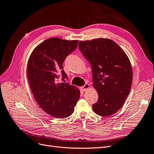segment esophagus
I'll use <instances>...</instances> for the list:
<instances>
[{"instance_id":"1","label":"esophagus","mask_w":154,"mask_h":154,"mask_svg":"<svg viewBox=\"0 0 154 154\" xmlns=\"http://www.w3.org/2000/svg\"><path fill=\"white\" fill-rule=\"evenodd\" d=\"M90 87H91L90 85L88 84V83H86V84H85V85H83V87H81V89H82V91H86L88 89V88H90Z\"/></svg>"}]
</instances>
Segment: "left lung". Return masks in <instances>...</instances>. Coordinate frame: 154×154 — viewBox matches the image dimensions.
<instances>
[{
    "mask_svg": "<svg viewBox=\"0 0 154 154\" xmlns=\"http://www.w3.org/2000/svg\"><path fill=\"white\" fill-rule=\"evenodd\" d=\"M78 46L91 64L92 86L98 94L93 110L101 116L114 114L122 108L131 88L133 74L128 57L108 38L80 41Z\"/></svg>",
    "mask_w": 154,
    "mask_h": 154,
    "instance_id": "1",
    "label": "left lung"
}]
</instances>
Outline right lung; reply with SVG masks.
<instances>
[{
  "instance_id": "1",
  "label": "right lung",
  "mask_w": 154,
  "mask_h": 154,
  "mask_svg": "<svg viewBox=\"0 0 154 154\" xmlns=\"http://www.w3.org/2000/svg\"><path fill=\"white\" fill-rule=\"evenodd\" d=\"M78 40L51 38L32 51L27 66V76L36 103L46 113L57 118L69 117L80 97V91L74 85L58 83L67 78L63 70L65 59L77 48Z\"/></svg>"
}]
</instances>
